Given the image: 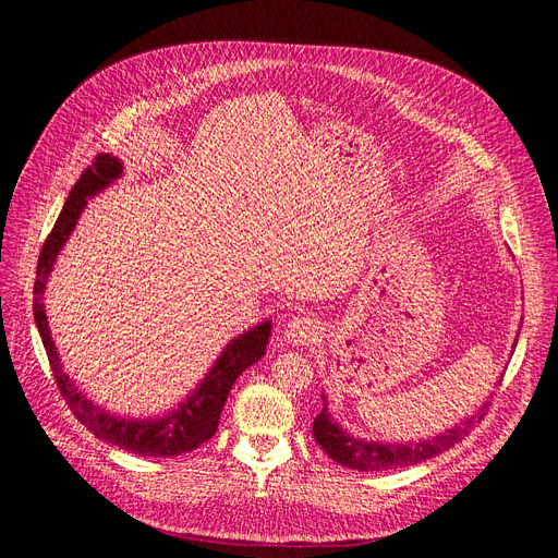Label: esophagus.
<instances>
[{
	"label": "esophagus",
	"instance_id": "esophagus-1",
	"mask_svg": "<svg viewBox=\"0 0 558 558\" xmlns=\"http://www.w3.org/2000/svg\"><path fill=\"white\" fill-rule=\"evenodd\" d=\"M320 328H318V320L310 314H301L294 316L284 326V337L294 343H312L318 337Z\"/></svg>",
	"mask_w": 558,
	"mask_h": 558
}]
</instances>
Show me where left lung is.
<instances>
[{"instance_id": "left-lung-1", "label": "left lung", "mask_w": 558, "mask_h": 558, "mask_svg": "<svg viewBox=\"0 0 558 558\" xmlns=\"http://www.w3.org/2000/svg\"><path fill=\"white\" fill-rule=\"evenodd\" d=\"M497 385H502V379ZM488 409H490V400L477 409V414L454 425L452 429L444 432L441 436L427 438V441H421V444H409V446L357 441V438L345 434L341 427H337L330 421L326 407H324V412L314 418L312 432H314L316 444L324 448L335 461H339L348 468H357V471H391V468L414 465L418 461H425L438 452L452 448L484 421Z\"/></svg>"}]
</instances>
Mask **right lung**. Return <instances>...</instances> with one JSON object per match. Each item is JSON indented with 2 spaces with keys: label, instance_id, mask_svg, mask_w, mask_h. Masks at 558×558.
I'll use <instances>...</instances> for the list:
<instances>
[{
  "label": "right lung",
  "instance_id": "add662e5",
  "mask_svg": "<svg viewBox=\"0 0 558 558\" xmlns=\"http://www.w3.org/2000/svg\"><path fill=\"white\" fill-rule=\"evenodd\" d=\"M120 173H122V162L108 154H101L78 175V181L74 183L61 215H58L51 232L47 234L38 257V271H36L38 280L34 284V318H36L43 345L47 350V360L56 379V387L65 398L72 414L87 429H90L95 436L104 438V441L140 457H151V459L179 457L196 450L201 444H205L208 438L215 436L228 391L232 389L234 379L242 375V371H246L251 364H255L264 355V350H267V343L271 337V324L269 320H264V324H259L257 328L234 339L223 350L213 371L205 375L198 389L190 396V400L181 404L179 412H173L167 418H158V421L114 418L87 400L72 385V379L63 373V366L58 364V353L49 337L47 314L43 307V291L56 262V255L63 248L70 232L74 230L76 219L85 208L87 196L104 190Z\"/></svg>",
  "mask_w": 558,
  "mask_h": 558
}]
</instances>
